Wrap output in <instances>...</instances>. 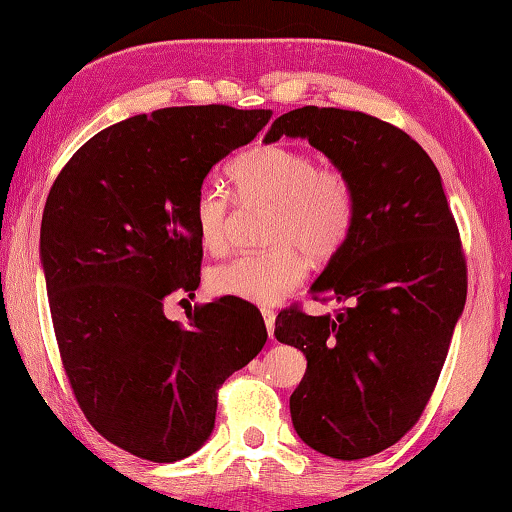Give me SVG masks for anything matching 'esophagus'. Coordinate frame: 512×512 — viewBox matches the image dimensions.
I'll return each instance as SVG.
<instances>
[{
  "instance_id": "34e87169",
  "label": "esophagus",
  "mask_w": 512,
  "mask_h": 512,
  "mask_svg": "<svg viewBox=\"0 0 512 512\" xmlns=\"http://www.w3.org/2000/svg\"><path fill=\"white\" fill-rule=\"evenodd\" d=\"M262 317L266 324V331H269V338H273V326H276V312L271 308H262Z\"/></svg>"
}]
</instances>
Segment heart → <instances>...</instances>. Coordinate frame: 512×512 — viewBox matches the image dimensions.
Wrapping results in <instances>:
<instances>
[{
    "mask_svg": "<svg viewBox=\"0 0 512 512\" xmlns=\"http://www.w3.org/2000/svg\"><path fill=\"white\" fill-rule=\"evenodd\" d=\"M236 202L269 207L262 253H246L216 266L209 289L250 303H276L294 292L312 264L342 253L356 223V190L345 170L317 165L308 151L289 144H257L227 167ZM234 200L207 183L197 190L193 223L211 255L225 253Z\"/></svg>",
    "mask_w": 512,
    "mask_h": 512,
    "instance_id": "heart-1",
    "label": "heart"
}]
</instances>
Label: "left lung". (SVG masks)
<instances>
[{
    "label": "left lung",
    "mask_w": 512,
    "mask_h": 512,
    "mask_svg": "<svg viewBox=\"0 0 512 512\" xmlns=\"http://www.w3.org/2000/svg\"><path fill=\"white\" fill-rule=\"evenodd\" d=\"M282 135L324 151L356 190L352 236L312 285V299L342 308L312 317L294 303L273 333L308 358L289 398L299 437L361 460L400 441L432 398L467 301L460 230L439 170L402 128L305 105L273 121L264 142Z\"/></svg>",
    "instance_id": "left-lung-1"
}]
</instances>
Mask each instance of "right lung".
<instances>
[{
	"label": "right lung",
	"instance_id": "right-lung-1",
	"mask_svg": "<svg viewBox=\"0 0 512 512\" xmlns=\"http://www.w3.org/2000/svg\"><path fill=\"white\" fill-rule=\"evenodd\" d=\"M271 114H137L82 144L50 188L41 262L61 365L91 427L142 460L195 453L216 423L220 386L266 342L262 312L243 299L195 305L188 326L170 322L163 303L200 287L197 190Z\"/></svg>",
	"mask_w": 512,
	"mask_h": 512
}]
</instances>
